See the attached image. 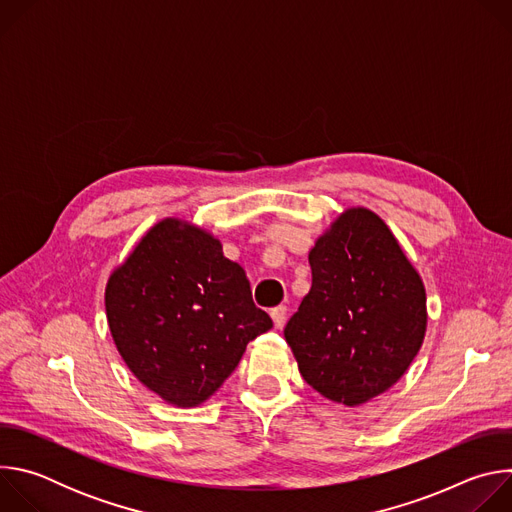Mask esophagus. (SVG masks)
Wrapping results in <instances>:
<instances>
[{
    "instance_id": "1",
    "label": "esophagus",
    "mask_w": 512,
    "mask_h": 512,
    "mask_svg": "<svg viewBox=\"0 0 512 512\" xmlns=\"http://www.w3.org/2000/svg\"><path fill=\"white\" fill-rule=\"evenodd\" d=\"M271 318H273L275 328H283L285 318H287V308H285V306H277V308H273V310H271Z\"/></svg>"
}]
</instances>
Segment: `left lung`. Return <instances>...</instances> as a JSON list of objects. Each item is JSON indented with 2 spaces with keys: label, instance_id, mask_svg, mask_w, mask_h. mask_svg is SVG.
<instances>
[{
  "label": "left lung",
  "instance_id": "obj_1",
  "mask_svg": "<svg viewBox=\"0 0 512 512\" xmlns=\"http://www.w3.org/2000/svg\"><path fill=\"white\" fill-rule=\"evenodd\" d=\"M312 287L283 336L306 383L358 407L409 369L427 330L425 285L397 237L367 206H348L310 251Z\"/></svg>",
  "mask_w": 512,
  "mask_h": 512
}]
</instances>
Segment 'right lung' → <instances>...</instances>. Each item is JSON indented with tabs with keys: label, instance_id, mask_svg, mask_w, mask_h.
Wrapping results in <instances>:
<instances>
[{
	"label": "right lung",
	"instance_id": "1",
	"mask_svg": "<svg viewBox=\"0 0 512 512\" xmlns=\"http://www.w3.org/2000/svg\"><path fill=\"white\" fill-rule=\"evenodd\" d=\"M105 312L127 369L182 409L208 401L247 344L273 326L223 243L176 216L156 223L111 271Z\"/></svg>",
	"mask_w": 512,
	"mask_h": 512
}]
</instances>
